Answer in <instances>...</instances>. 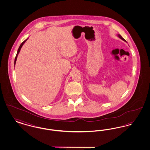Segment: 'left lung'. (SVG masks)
I'll return each instance as SVG.
<instances>
[{
	"instance_id": "left-lung-1",
	"label": "left lung",
	"mask_w": 150,
	"mask_h": 150,
	"mask_svg": "<svg viewBox=\"0 0 150 150\" xmlns=\"http://www.w3.org/2000/svg\"><path fill=\"white\" fill-rule=\"evenodd\" d=\"M117 36H118L120 39H121V40H123V41H124L125 42H127V41H126V40H125V39H124V38H122V37L120 35V34H117Z\"/></svg>"
}]
</instances>
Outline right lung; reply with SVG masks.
<instances>
[{
  "instance_id": "right-lung-1",
  "label": "right lung",
  "mask_w": 150,
  "mask_h": 150,
  "mask_svg": "<svg viewBox=\"0 0 150 150\" xmlns=\"http://www.w3.org/2000/svg\"><path fill=\"white\" fill-rule=\"evenodd\" d=\"M28 39H29V38H28L25 40H24V41L21 43V44L20 45V46L19 47V48H18V50H17V54H16V57H15V59H14V66H15V64H16V61H17V56H18V54H19V53H20V50H21V49L22 47L23 46V45L24 44V43H25V42L27 41V40H28Z\"/></svg>"
}]
</instances>
